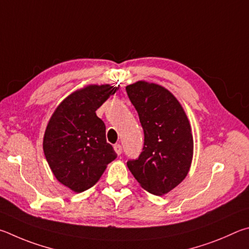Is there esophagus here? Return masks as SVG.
<instances>
[{"mask_svg":"<svg viewBox=\"0 0 249 249\" xmlns=\"http://www.w3.org/2000/svg\"><path fill=\"white\" fill-rule=\"evenodd\" d=\"M113 149H115V152L118 154L120 155L122 153V147L120 144H115V146H113Z\"/></svg>","mask_w":249,"mask_h":249,"instance_id":"esophagus-1","label":"esophagus"}]
</instances>
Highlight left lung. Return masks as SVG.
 I'll list each match as a JSON object with an SVG mask.
<instances>
[{
    "label": "left lung",
    "mask_w": 249,
    "mask_h": 249,
    "mask_svg": "<svg viewBox=\"0 0 249 249\" xmlns=\"http://www.w3.org/2000/svg\"><path fill=\"white\" fill-rule=\"evenodd\" d=\"M144 132V146L130 172L143 189L155 196L169 193L188 175L194 138L184 108L171 91L138 81L125 87Z\"/></svg>",
    "instance_id": "obj_1"
}]
</instances>
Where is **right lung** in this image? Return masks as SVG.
Here are the masks:
<instances>
[{"mask_svg": "<svg viewBox=\"0 0 249 249\" xmlns=\"http://www.w3.org/2000/svg\"><path fill=\"white\" fill-rule=\"evenodd\" d=\"M116 90L109 84H91L73 91L48 122L42 143L47 162L58 181L76 194L93 187L117 158L96 115Z\"/></svg>", "mask_w": 249, "mask_h": 249, "instance_id": "obj_1", "label": "right lung"}]
</instances>
